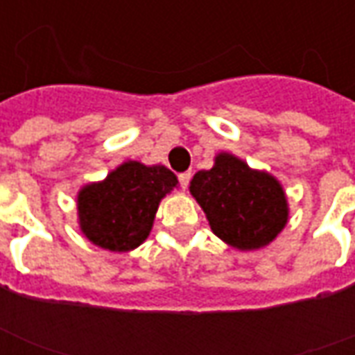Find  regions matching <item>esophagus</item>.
Segmentation results:
<instances>
[{
    "instance_id": "34e87169",
    "label": "esophagus",
    "mask_w": 355,
    "mask_h": 355,
    "mask_svg": "<svg viewBox=\"0 0 355 355\" xmlns=\"http://www.w3.org/2000/svg\"><path fill=\"white\" fill-rule=\"evenodd\" d=\"M190 178H192V173H190V171H186V173H180V175H178L180 186H182V188H186V186H188V182H190Z\"/></svg>"
}]
</instances>
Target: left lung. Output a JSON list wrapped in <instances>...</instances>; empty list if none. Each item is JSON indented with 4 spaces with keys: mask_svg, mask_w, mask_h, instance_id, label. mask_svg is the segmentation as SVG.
Instances as JSON below:
<instances>
[{
    "mask_svg": "<svg viewBox=\"0 0 355 355\" xmlns=\"http://www.w3.org/2000/svg\"><path fill=\"white\" fill-rule=\"evenodd\" d=\"M190 193L203 209L213 234L238 251L264 249L289 223L282 182L230 152L216 154L211 169L193 175Z\"/></svg>",
    "mask_w": 355,
    "mask_h": 355,
    "instance_id": "8db88e82",
    "label": "left lung"
}]
</instances>
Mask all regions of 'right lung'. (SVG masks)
Here are the masks:
<instances>
[{"label":"right lung","mask_w":355,"mask_h":355,"mask_svg":"<svg viewBox=\"0 0 355 355\" xmlns=\"http://www.w3.org/2000/svg\"><path fill=\"white\" fill-rule=\"evenodd\" d=\"M177 186L178 178L165 165L127 159L106 178L80 188L76 205L81 234L101 249L129 253L146 241L159 203Z\"/></svg>","instance_id":"1"}]
</instances>
